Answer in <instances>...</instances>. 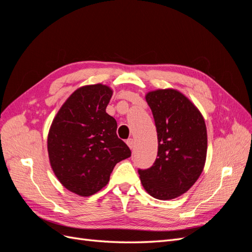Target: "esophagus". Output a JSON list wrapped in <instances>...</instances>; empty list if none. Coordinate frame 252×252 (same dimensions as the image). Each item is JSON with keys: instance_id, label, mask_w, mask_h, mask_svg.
Listing matches in <instances>:
<instances>
[{"instance_id": "34e87169", "label": "esophagus", "mask_w": 252, "mask_h": 252, "mask_svg": "<svg viewBox=\"0 0 252 252\" xmlns=\"http://www.w3.org/2000/svg\"><path fill=\"white\" fill-rule=\"evenodd\" d=\"M126 144L128 145V147H129V148L132 149V148H133V146H134V141H133L132 139H128V140L126 141Z\"/></svg>"}]
</instances>
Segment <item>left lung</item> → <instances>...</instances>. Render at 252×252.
I'll return each mask as SVG.
<instances>
[{
  "instance_id": "8db88e82",
  "label": "left lung",
  "mask_w": 252,
  "mask_h": 252,
  "mask_svg": "<svg viewBox=\"0 0 252 252\" xmlns=\"http://www.w3.org/2000/svg\"><path fill=\"white\" fill-rule=\"evenodd\" d=\"M146 101L157 127L158 156L154 165L138 171L151 196L171 200L185 193L203 171L207 154L205 121L177 90L151 91Z\"/></svg>"
}]
</instances>
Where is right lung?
<instances>
[{"label": "right lung", "mask_w": 252, "mask_h": 252, "mask_svg": "<svg viewBox=\"0 0 252 252\" xmlns=\"http://www.w3.org/2000/svg\"><path fill=\"white\" fill-rule=\"evenodd\" d=\"M112 90L84 86L67 98L48 133L52 170L62 185L82 196L93 195L107 184L114 166L131 156L118 138L117 121L106 112Z\"/></svg>", "instance_id": "add662e5"}]
</instances>
